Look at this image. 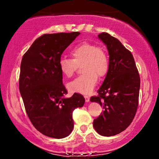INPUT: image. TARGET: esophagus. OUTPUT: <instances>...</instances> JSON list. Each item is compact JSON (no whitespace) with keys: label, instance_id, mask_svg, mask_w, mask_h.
<instances>
[{"label":"esophagus","instance_id":"1","mask_svg":"<svg viewBox=\"0 0 159 159\" xmlns=\"http://www.w3.org/2000/svg\"><path fill=\"white\" fill-rule=\"evenodd\" d=\"M84 98H85V101L87 102H90V96H84Z\"/></svg>","mask_w":159,"mask_h":159}]
</instances>
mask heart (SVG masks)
<instances>
[{
	"label": "heart",
	"instance_id": "heart-1",
	"mask_svg": "<svg viewBox=\"0 0 159 159\" xmlns=\"http://www.w3.org/2000/svg\"><path fill=\"white\" fill-rule=\"evenodd\" d=\"M72 59L62 57L58 63L61 72L70 78L81 66L82 74L69 82V90L72 93L88 94L92 92L99 78L105 76L109 69V58L102 47L87 42L78 44L70 51Z\"/></svg>",
	"mask_w": 159,
	"mask_h": 159
}]
</instances>
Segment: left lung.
<instances>
[{
    "instance_id": "obj_1",
    "label": "left lung",
    "mask_w": 159,
    "mask_h": 159,
    "mask_svg": "<svg viewBox=\"0 0 159 159\" xmlns=\"http://www.w3.org/2000/svg\"><path fill=\"white\" fill-rule=\"evenodd\" d=\"M98 36L108 51L109 69L98 96L90 98L103 107V112L93 120V127L101 135L110 137L132 123L138 106L140 79L130 51L107 33Z\"/></svg>"
}]
</instances>
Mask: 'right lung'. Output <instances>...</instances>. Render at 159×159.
<instances>
[{
  "label": "right lung",
  "instance_id": "add662e5",
  "mask_svg": "<svg viewBox=\"0 0 159 159\" xmlns=\"http://www.w3.org/2000/svg\"><path fill=\"white\" fill-rule=\"evenodd\" d=\"M79 32L48 34L39 36L24 54L19 91L25 111L34 126L45 136L61 139L74 127L72 112L85 102L75 93L66 98L63 74L58 66L63 52Z\"/></svg>",
  "mask_w": 159,
  "mask_h": 159
}]
</instances>
